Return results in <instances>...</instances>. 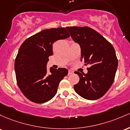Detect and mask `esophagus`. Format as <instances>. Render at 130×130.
Wrapping results in <instances>:
<instances>
[{
  "instance_id": "1",
  "label": "esophagus",
  "mask_w": 130,
  "mask_h": 130,
  "mask_svg": "<svg viewBox=\"0 0 130 130\" xmlns=\"http://www.w3.org/2000/svg\"><path fill=\"white\" fill-rule=\"evenodd\" d=\"M74 72H73L72 71H71V70H69V72H68V74L69 75H71V74H72Z\"/></svg>"
}]
</instances>
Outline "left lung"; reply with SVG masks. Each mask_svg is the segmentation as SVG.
I'll list each match as a JSON object with an SVG mask.
<instances>
[{
  "instance_id": "obj_1",
  "label": "left lung",
  "mask_w": 130,
  "mask_h": 130,
  "mask_svg": "<svg viewBox=\"0 0 130 130\" xmlns=\"http://www.w3.org/2000/svg\"><path fill=\"white\" fill-rule=\"evenodd\" d=\"M74 42L80 46L81 60L89 65L87 74L75 72L80 80L74 86L78 95L95 100L106 94L114 80L118 67L116 51L111 43L90 27H66Z\"/></svg>"
}]
</instances>
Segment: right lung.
<instances>
[{"instance_id":"right-lung-1","label":"right lung","mask_w":130,"mask_h":130,"mask_svg":"<svg viewBox=\"0 0 130 130\" xmlns=\"http://www.w3.org/2000/svg\"><path fill=\"white\" fill-rule=\"evenodd\" d=\"M70 36L64 27L45 29L22 43L14 61L18 85L28 100L36 103L48 101L55 96L61 80L68 74L65 68L46 69L53 44Z\"/></svg>"}]
</instances>
